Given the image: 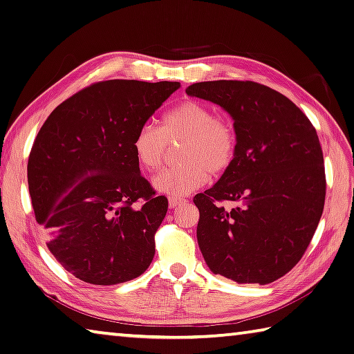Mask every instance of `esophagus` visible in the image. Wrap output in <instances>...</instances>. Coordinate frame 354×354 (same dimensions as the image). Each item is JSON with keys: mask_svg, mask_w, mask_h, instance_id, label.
<instances>
[{"mask_svg": "<svg viewBox=\"0 0 354 354\" xmlns=\"http://www.w3.org/2000/svg\"><path fill=\"white\" fill-rule=\"evenodd\" d=\"M185 203L183 198H177V197H169V207H176L178 205Z\"/></svg>", "mask_w": 354, "mask_h": 354, "instance_id": "34e87169", "label": "esophagus"}]
</instances>
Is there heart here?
Returning <instances> with one entry per match:
<instances>
[{"instance_id": "1", "label": "heart", "mask_w": 354, "mask_h": 354, "mask_svg": "<svg viewBox=\"0 0 354 354\" xmlns=\"http://www.w3.org/2000/svg\"><path fill=\"white\" fill-rule=\"evenodd\" d=\"M176 142H182L177 151L182 163L163 169L154 178L156 189L171 197L197 191L207 182L209 172H225L236 154L234 125L196 100L172 106L162 116L158 128L140 125L133 136L131 148L139 167L156 172L168 154V143Z\"/></svg>"}]
</instances>
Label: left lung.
<instances>
[{
    "label": "left lung",
    "mask_w": 354,
    "mask_h": 354,
    "mask_svg": "<svg viewBox=\"0 0 354 354\" xmlns=\"http://www.w3.org/2000/svg\"><path fill=\"white\" fill-rule=\"evenodd\" d=\"M232 116L236 154L194 203L207 268L238 284H269L290 272L318 227L326 201L322 148L312 122L281 93L252 81L186 88ZM223 201H234L230 212Z\"/></svg>",
    "instance_id": "1"
}]
</instances>
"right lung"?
<instances>
[{
    "label": "right lung",
    "instance_id": "add662e5",
    "mask_svg": "<svg viewBox=\"0 0 354 354\" xmlns=\"http://www.w3.org/2000/svg\"><path fill=\"white\" fill-rule=\"evenodd\" d=\"M180 82L111 79L57 105L28 156L27 182L47 248L81 281L113 286L140 277L168 211L140 176L131 142Z\"/></svg>",
    "mask_w": 354,
    "mask_h": 354
}]
</instances>
